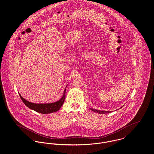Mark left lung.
I'll return each mask as SVG.
<instances>
[{
    "instance_id": "1",
    "label": "left lung",
    "mask_w": 154,
    "mask_h": 154,
    "mask_svg": "<svg viewBox=\"0 0 154 154\" xmlns=\"http://www.w3.org/2000/svg\"><path fill=\"white\" fill-rule=\"evenodd\" d=\"M91 110L96 112L97 113H99V114H104V113H111L110 111H103V110H96V109H91Z\"/></svg>"
}]
</instances>
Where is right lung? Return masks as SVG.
<instances>
[{
  "label": "right lung",
  "instance_id": "obj_1",
  "mask_svg": "<svg viewBox=\"0 0 154 154\" xmlns=\"http://www.w3.org/2000/svg\"><path fill=\"white\" fill-rule=\"evenodd\" d=\"M65 92H66V89H65L63 96L62 97L61 99L60 100L56 102L46 103V104H36V103L30 102L25 100L20 94L19 95L23 102L24 103V104L29 108L38 113H42V114H48V113L57 112L58 110H60V109L61 107L62 106L64 103L65 98Z\"/></svg>",
  "mask_w": 154,
  "mask_h": 154
}]
</instances>
